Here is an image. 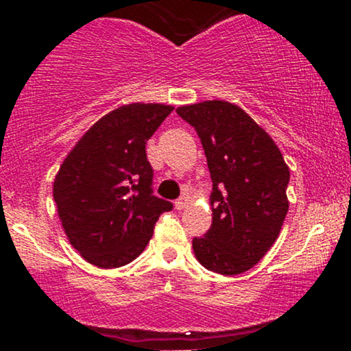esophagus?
<instances>
[{
  "label": "esophagus",
  "mask_w": 351,
  "mask_h": 351,
  "mask_svg": "<svg viewBox=\"0 0 351 351\" xmlns=\"http://www.w3.org/2000/svg\"><path fill=\"white\" fill-rule=\"evenodd\" d=\"M188 201H189L188 196H181V198L175 201V208L180 209V211H181V209H184L188 206Z\"/></svg>",
  "instance_id": "1"
}]
</instances>
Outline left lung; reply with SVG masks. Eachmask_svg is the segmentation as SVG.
I'll list each match as a JSON object with an SVG mask.
<instances>
[{"instance_id": "obj_1", "label": "left lung", "mask_w": 351, "mask_h": 351, "mask_svg": "<svg viewBox=\"0 0 351 351\" xmlns=\"http://www.w3.org/2000/svg\"><path fill=\"white\" fill-rule=\"evenodd\" d=\"M204 148L213 191V224L193 239L208 271L237 276L272 247L289 211L291 171L274 140L241 107L206 100L176 108Z\"/></svg>"}]
</instances>
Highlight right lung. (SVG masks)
<instances>
[{
    "label": "right lung",
    "instance_id": "right-lung-1",
    "mask_svg": "<svg viewBox=\"0 0 351 351\" xmlns=\"http://www.w3.org/2000/svg\"><path fill=\"white\" fill-rule=\"evenodd\" d=\"M163 104H128L82 135L54 178L64 232L87 263L115 269L136 259L170 201L153 196L148 138L171 114Z\"/></svg>",
    "mask_w": 351,
    "mask_h": 351
}]
</instances>
